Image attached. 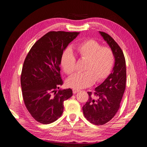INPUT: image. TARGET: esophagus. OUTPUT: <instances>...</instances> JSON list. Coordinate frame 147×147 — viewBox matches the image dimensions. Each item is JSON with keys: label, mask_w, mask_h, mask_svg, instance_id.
<instances>
[{"label": "esophagus", "mask_w": 147, "mask_h": 147, "mask_svg": "<svg viewBox=\"0 0 147 147\" xmlns=\"http://www.w3.org/2000/svg\"><path fill=\"white\" fill-rule=\"evenodd\" d=\"M80 91V90H78V89H73V93L74 94H76V93Z\"/></svg>", "instance_id": "obj_1"}]
</instances>
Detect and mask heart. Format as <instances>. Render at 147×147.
<instances>
[{
  "mask_svg": "<svg viewBox=\"0 0 147 147\" xmlns=\"http://www.w3.org/2000/svg\"><path fill=\"white\" fill-rule=\"evenodd\" d=\"M75 54L81 60L86 61L82 73L72 75L67 81L70 87L80 89L91 86L96 82H100L110 74L115 61L112 48L102 46L93 39H86L77 43L74 48ZM61 64L64 72L71 75L76 69V59L69 50L64 51L61 56Z\"/></svg>",
  "mask_w": 147,
  "mask_h": 147,
  "instance_id": "obj_1",
  "label": "heart"
}]
</instances>
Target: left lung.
<instances>
[{"label": "left lung", "instance_id": "obj_1", "mask_svg": "<svg viewBox=\"0 0 147 147\" xmlns=\"http://www.w3.org/2000/svg\"><path fill=\"white\" fill-rule=\"evenodd\" d=\"M113 51L115 63L113 70L105 80L95 89L88 92L89 99L83 107L84 116L95 125H103L116 115L126 88V60L118 44L110 35L100 32Z\"/></svg>", "mask_w": 147, "mask_h": 147}]
</instances>
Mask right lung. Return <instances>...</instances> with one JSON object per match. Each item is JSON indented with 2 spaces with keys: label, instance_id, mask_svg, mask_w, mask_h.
<instances>
[{
  "label": "right lung",
  "instance_id": "right-lung-1",
  "mask_svg": "<svg viewBox=\"0 0 147 147\" xmlns=\"http://www.w3.org/2000/svg\"><path fill=\"white\" fill-rule=\"evenodd\" d=\"M79 32L50 31L35 42L26 56L21 85L26 109L37 121L50 124L63 114L64 102L72 96V89L59 90L61 58L69 43Z\"/></svg>",
  "mask_w": 147,
  "mask_h": 147
}]
</instances>
